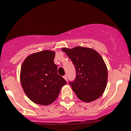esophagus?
I'll return each mask as SVG.
<instances>
[{"instance_id":"obj_1","label":"esophagus","mask_w":131,"mask_h":131,"mask_svg":"<svg viewBox=\"0 0 131 131\" xmlns=\"http://www.w3.org/2000/svg\"><path fill=\"white\" fill-rule=\"evenodd\" d=\"M63 79H64L66 80V81H67V79H68V77H67L66 75H63Z\"/></svg>"}]
</instances>
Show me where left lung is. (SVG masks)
Returning <instances> with one entry per match:
<instances>
[{
  "label": "left lung",
  "instance_id": "obj_1",
  "mask_svg": "<svg viewBox=\"0 0 131 131\" xmlns=\"http://www.w3.org/2000/svg\"><path fill=\"white\" fill-rule=\"evenodd\" d=\"M71 59L76 70V77L69 84L80 100L90 102L102 96L106 87L107 69L106 63L96 50L77 47L62 48Z\"/></svg>",
  "mask_w": 131,
  "mask_h": 131
}]
</instances>
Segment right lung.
Here are the masks:
<instances>
[{"label":"right lung","instance_id":"obj_1","mask_svg":"<svg viewBox=\"0 0 131 131\" xmlns=\"http://www.w3.org/2000/svg\"><path fill=\"white\" fill-rule=\"evenodd\" d=\"M55 52L43 50L31 54L23 62L20 81L24 92L35 104L47 106L55 101L67 83L58 74Z\"/></svg>","mask_w":131,"mask_h":131}]
</instances>
